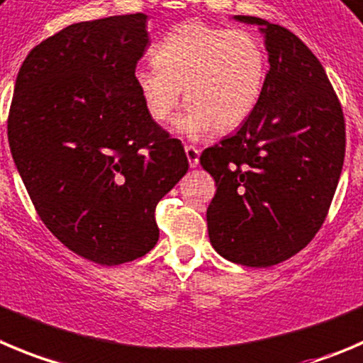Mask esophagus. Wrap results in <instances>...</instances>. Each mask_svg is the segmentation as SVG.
<instances>
[{
	"label": "esophagus",
	"instance_id": "obj_1",
	"mask_svg": "<svg viewBox=\"0 0 363 363\" xmlns=\"http://www.w3.org/2000/svg\"><path fill=\"white\" fill-rule=\"evenodd\" d=\"M184 150H186V157H188L189 166L195 168V166L199 164V155H201V150H199L197 147H193V145H186Z\"/></svg>",
	"mask_w": 363,
	"mask_h": 363
}]
</instances>
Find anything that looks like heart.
Returning <instances> with one entry per match:
<instances>
[{
	"mask_svg": "<svg viewBox=\"0 0 363 363\" xmlns=\"http://www.w3.org/2000/svg\"><path fill=\"white\" fill-rule=\"evenodd\" d=\"M154 66L134 71V86L148 116L172 118L182 96L186 109L175 130L201 138L213 127L229 132L254 113L267 79L262 40L247 30L186 21L174 26L152 50Z\"/></svg>",
	"mask_w": 363,
	"mask_h": 363,
	"instance_id": "heart-1",
	"label": "heart"
}]
</instances>
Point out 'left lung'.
Returning <instances> with one entry per match:
<instances>
[{
    "instance_id": "8db88e82",
    "label": "left lung",
    "mask_w": 363,
    "mask_h": 363,
    "mask_svg": "<svg viewBox=\"0 0 363 363\" xmlns=\"http://www.w3.org/2000/svg\"><path fill=\"white\" fill-rule=\"evenodd\" d=\"M270 69L254 113L202 152L216 182L209 204L213 249L245 267H272L308 245L324 223L340 179L345 123L319 59L290 30L252 18Z\"/></svg>"
}]
</instances>
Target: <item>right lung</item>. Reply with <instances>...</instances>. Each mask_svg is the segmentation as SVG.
Instances as JSON below:
<instances>
[{
    "mask_svg": "<svg viewBox=\"0 0 363 363\" xmlns=\"http://www.w3.org/2000/svg\"><path fill=\"white\" fill-rule=\"evenodd\" d=\"M147 46L145 13L74 23L37 44L13 87L9 145L37 215L100 265L154 249L155 206L188 172L134 86Z\"/></svg>",
    "mask_w": 363,
    "mask_h": 363,
    "instance_id": "right-lung-1",
    "label": "right lung"
}]
</instances>
